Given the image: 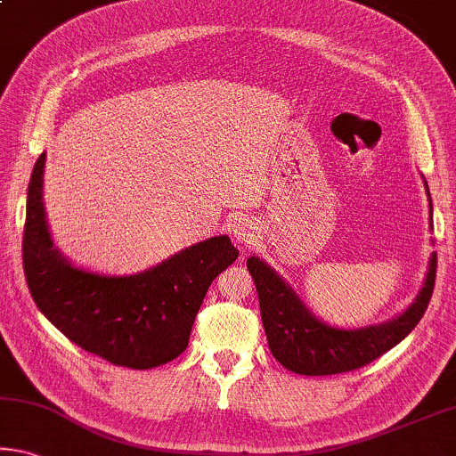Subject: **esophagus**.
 <instances>
[{"label": "esophagus", "instance_id": "obj_1", "mask_svg": "<svg viewBox=\"0 0 456 456\" xmlns=\"http://www.w3.org/2000/svg\"><path fill=\"white\" fill-rule=\"evenodd\" d=\"M231 231H233V237L237 240V243L251 245L257 240V227L256 223L249 219H237L233 225H231Z\"/></svg>", "mask_w": 456, "mask_h": 456}]
</instances>
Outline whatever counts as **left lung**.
Masks as SVG:
<instances>
[{"label":"left lung","instance_id":"obj_1","mask_svg":"<svg viewBox=\"0 0 456 456\" xmlns=\"http://www.w3.org/2000/svg\"><path fill=\"white\" fill-rule=\"evenodd\" d=\"M424 186L428 192L426 180ZM248 270L256 281L262 322L272 355L294 373L335 375L371 363L414 330L435 290L436 254L430 256L422 290L397 319L351 330L330 327L316 319L296 296L292 286H288L276 270H272L259 257L254 256L248 259Z\"/></svg>","mask_w":456,"mask_h":456}]
</instances>
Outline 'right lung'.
<instances>
[{"instance_id":"right-lung-1","label":"right lung","mask_w":456,"mask_h":456,"mask_svg":"<svg viewBox=\"0 0 456 456\" xmlns=\"http://www.w3.org/2000/svg\"><path fill=\"white\" fill-rule=\"evenodd\" d=\"M45 162L46 154H40L28 184L21 241L36 306L72 343L113 365L151 370L176 359L189 346L208 286L240 251L219 235L134 276H103L72 265L48 231Z\"/></svg>"}]
</instances>
